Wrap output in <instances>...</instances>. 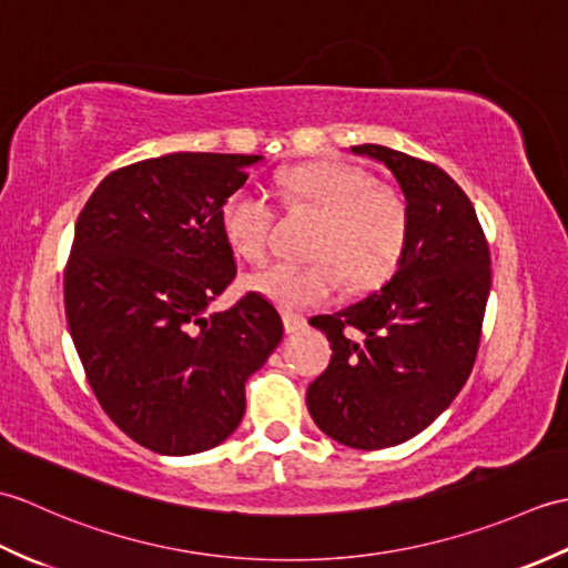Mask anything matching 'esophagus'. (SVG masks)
I'll return each mask as SVG.
<instances>
[{
	"label": "esophagus",
	"instance_id": "obj_1",
	"mask_svg": "<svg viewBox=\"0 0 568 568\" xmlns=\"http://www.w3.org/2000/svg\"><path fill=\"white\" fill-rule=\"evenodd\" d=\"M283 327L287 334L300 332L307 327V320L303 315H295V312H283Z\"/></svg>",
	"mask_w": 568,
	"mask_h": 568
}]
</instances>
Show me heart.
<instances>
[{
	"label": "heart",
	"instance_id": "obj_1",
	"mask_svg": "<svg viewBox=\"0 0 568 568\" xmlns=\"http://www.w3.org/2000/svg\"><path fill=\"white\" fill-rule=\"evenodd\" d=\"M287 212L320 216L312 241L317 263H275L248 277L253 293L283 310L324 305L339 293L368 291L388 281L403 258L409 216L400 192L376 183L352 163L327 161L300 165L283 175ZM277 212L256 187L229 192L220 207V224L239 258L261 265L273 248Z\"/></svg>",
	"mask_w": 568,
	"mask_h": 568
}]
</instances>
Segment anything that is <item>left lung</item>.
Returning <instances> with one entry per match:
<instances>
[{"instance_id": "left-lung-1", "label": "left lung", "mask_w": 568, "mask_h": 568, "mask_svg": "<svg viewBox=\"0 0 568 568\" xmlns=\"http://www.w3.org/2000/svg\"><path fill=\"white\" fill-rule=\"evenodd\" d=\"M352 151L390 168L409 229L381 293L315 317L332 358L310 383L307 409L327 437L371 452L413 439L464 388L484 327L490 251L474 204L439 165L378 143Z\"/></svg>"}]
</instances>
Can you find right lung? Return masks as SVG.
<instances>
[{
  "label": "right lung",
  "instance_id": "add662e5",
  "mask_svg": "<svg viewBox=\"0 0 568 568\" xmlns=\"http://www.w3.org/2000/svg\"><path fill=\"white\" fill-rule=\"evenodd\" d=\"M261 155L168 153L112 171L84 204L65 265V317L84 376L126 437L165 456L207 452L246 409L244 385L283 339L258 293L207 305L234 281L220 224Z\"/></svg>",
  "mask_w": 568,
  "mask_h": 568
}]
</instances>
